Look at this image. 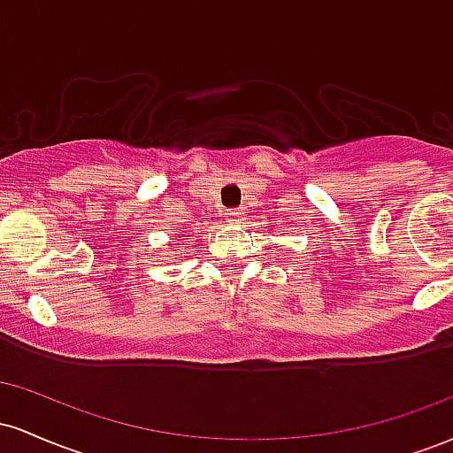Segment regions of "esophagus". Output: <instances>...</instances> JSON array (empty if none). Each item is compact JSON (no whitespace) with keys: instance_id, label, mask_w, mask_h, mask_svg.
<instances>
[{"instance_id":"esophagus-1","label":"esophagus","mask_w":453,"mask_h":453,"mask_svg":"<svg viewBox=\"0 0 453 453\" xmlns=\"http://www.w3.org/2000/svg\"><path fill=\"white\" fill-rule=\"evenodd\" d=\"M226 221H227V223H241V221H242V212H241V211H230V212H226Z\"/></svg>"}]
</instances>
